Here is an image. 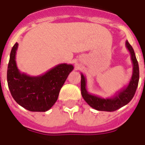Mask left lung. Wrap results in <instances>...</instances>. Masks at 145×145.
I'll return each mask as SVG.
<instances>
[{"label": "left lung", "instance_id": "obj_1", "mask_svg": "<svg viewBox=\"0 0 145 145\" xmlns=\"http://www.w3.org/2000/svg\"><path fill=\"white\" fill-rule=\"evenodd\" d=\"M126 47L131 55V60L133 62V74L130 81L127 86L116 93L111 98H101L88 93L86 89V79L83 74H81V95L89 105L97 110L102 111H114L123 107L133 99L138 87L139 80V68L138 63L135 57L134 50L128 40L126 41Z\"/></svg>", "mask_w": 145, "mask_h": 145}]
</instances>
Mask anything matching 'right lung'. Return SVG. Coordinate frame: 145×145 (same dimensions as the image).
I'll return each instance as SVG.
<instances>
[{
    "mask_svg": "<svg viewBox=\"0 0 145 145\" xmlns=\"http://www.w3.org/2000/svg\"><path fill=\"white\" fill-rule=\"evenodd\" d=\"M18 45L16 43L12 46L8 64L7 84L10 93L15 101L26 110L45 112L57 101L60 89L74 66L59 64L45 74L29 76L20 72L16 65Z\"/></svg>",
    "mask_w": 145,
    "mask_h": 145,
    "instance_id": "add662e5",
    "label": "right lung"
}]
</instances>
